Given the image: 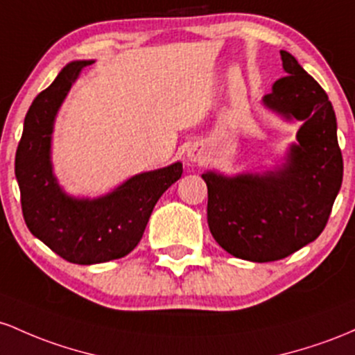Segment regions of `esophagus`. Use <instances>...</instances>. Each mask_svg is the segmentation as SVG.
<instances>
[{
    "instance_id": "1",
    "label": "esophagus",
    "mask_w": 355,
    "mask_h": 355,
    "mask_svg": "<svg viewBox=\"0 0 355 355\" xmlns=\"http://www.w3.org/2000/svg\"><path fill=\"white\" fill-rule=\"evenodd\" d=\"M188 157L191 159V161H202V153L201 149H198V147H191V149H188Z\"/></svg>"
}]
</instances>
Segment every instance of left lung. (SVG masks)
Segmentation results:
<instances>
[{"instance_id": "obj_1", "label": "left lung", "mask_w": 355, "mask_h": 355, "mask_svg": "<svg viewBox=\"0 0 355 355\" xmlns=\"http://www.w3.org/2000/svg\"><path fill=\"white\" fill-rule=\"evenodd\" d=\"M288 75L275 82L263 102L304 121L284 169L223 178L205 173L208 225L221 248L241 260L266 263L317 240L327 225L344 174L337 121L327 94L280 51Z\"/></svg>"}]
</instances>
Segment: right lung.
Segmentation results:
<instances>
[{
    "label": "right lung",
    "instance_id": "1",
    "mask_svg": "<svg viewBox=\"0 0 355 355\" xmlns=\"http://www.w3.org/2000/svg\"><path fill=\"white\" fill-rule=\"evenodd\" d=\"M90 63H69L49 89L40 92L26 112L15 157L28 230L51 252L77 265L103 263L132 252L157 199L182 174L181 162H176L134 176L114 193L94 201L62 193L50 164L53 119L71 83Z\"/></svg>",
    "mask_w": 355,
    "mask_h": 355
}]
</instances>
